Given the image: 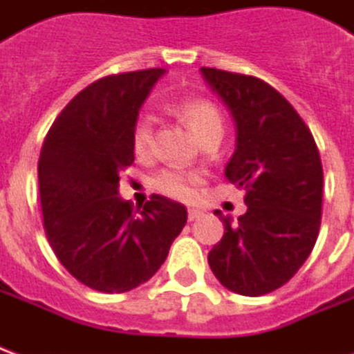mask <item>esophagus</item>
<instances>
[{
    "mask_svg": "<svg viewBox=\"0 0 354 354\" xmlns=\"http://www.w3.org/2000/svg\"><path fill=\"white\" fill-rule=\"evenodd\" d=\"M201 216H203L201 210H195V208H189V210H187V220H189V222H193V220H199Z\"/></svg>",
    "mask_w": 354,
    "mask_h": 354,
    "instance_id": "34e87169",
    "label": "esophagus"
}]
</instances>
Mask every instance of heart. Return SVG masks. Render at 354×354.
<instances>
[{
    "mask_svg": "<svg viewBox=\"0 0 354 354\" xmlns=\"http://www.w3.org/2000/svg\"><path fill=\"white\" fill-rule=\"evenodd\" d=\"M176 115L187 124L193 136L201 144L210 140H220L223 134V117L214 104L205 98H192L180 102L176 106ZM132 151L140 159H146L153 149V119L149 115H140L132 127L131 134ZM203 184V174L197 170L162 169L151 178V187L165 197L176 201H193L199 185Z\"/></svg>",
    "mask_w": 354,
    "mask_h": 354,
    "instance_id": "b5f03b06",
    "label": "heart"
}]
</instances>
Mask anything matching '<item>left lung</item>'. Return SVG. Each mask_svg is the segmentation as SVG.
<instances>
[{
	"label": "left lung",
	"mask_w": 354,
	"mask_h": 354,
	"mask_svg": "<svg viewBox=\"0 0 354 354\" xmlns=\"http://www.w3.org/2000/svg\"><path fill=\"white\" fill-rule=\"evenodd\" d=\"M237 123V149L225 178L246 192V214L223 222L208 252L216 279L231 292L263 296L297 273L317 243L322 216V162L294 106L254 75L201 68Z\"/></svg>",
	"instance_id": "left-lung-1"
}]
</instances>
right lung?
Segmentation results:
<instances>
[{"mask_svg": "<svg viewBox=\"0 0 354 354\" xmlns=\"http://www.w3.org/2000/svg\"><path fill=\"white\" fill-rule=\"evenodd\" d=\"M161 68L108 75L68 102L43 140L37 178L45 235L85 286L121 294L149 281L184 230L180 203L151 195L142 208L119 197L131 167L132 127Z\"/></svg>", "mask_w": 354, "mask_h": 354, "instance_id": "add662e5", "label": "right lung"}]
</instances>
